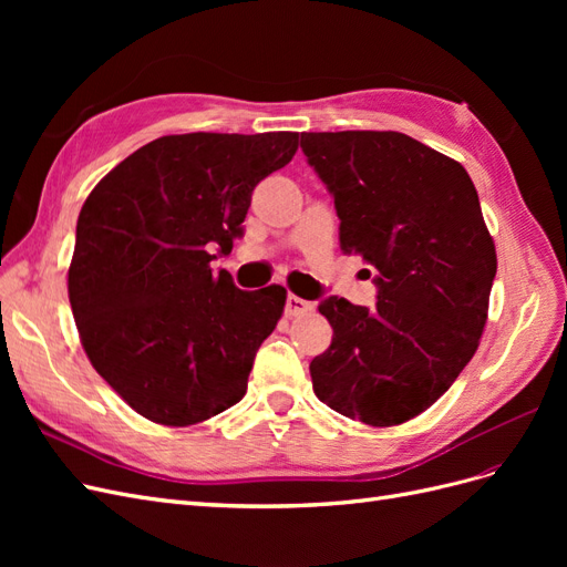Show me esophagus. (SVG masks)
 Listing matches in <instances>:
<instances>
[{
  "instance_id": "1",
  "label": "esophagus",
  "mask_w": 567,
  "mask_h": 567,
  "mask_svg": "<svg viewBox=\"0 0 567 567\" xmlns=\"http://www.w3.org/2000/svg\"><path fill=\"white\" fill-rule=\"evenodd\" d=\"M312 310V302H307L298 296H288L286 298V315L288 317H300V315H307Z\"/></svg>"
}]
</instances>
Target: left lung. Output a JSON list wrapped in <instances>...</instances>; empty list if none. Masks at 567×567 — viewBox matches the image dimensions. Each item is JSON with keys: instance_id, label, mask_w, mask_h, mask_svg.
I'll return each mask as SVG.
<instances>
[{"instance_id": "8db88e82", "label": "left lung", "mask_w": 567, "mask_h": 567, "mask_svg": "<svg viewBox=\"0 0 567 567\" xmlns=\"http://www.w3.org/2000/svg\"><path fill=\"white\" fill-rule=\"evenodd\" d=\"M300 146L333 196L342 252L379 288L373 310L321 300L333 340L310 364L315 394L367 425L404 423L450 390L485 329L496 250L477 192L402 132H302Z\"/></svg>"}]
</instances>
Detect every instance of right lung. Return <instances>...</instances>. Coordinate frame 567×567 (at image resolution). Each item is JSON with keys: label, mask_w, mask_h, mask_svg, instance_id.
<instances>
[{"label": "right lung", "mask_w": 567, "mask_h": 567, "mask_svg": "<svg viewBox=\"0 0 567 567\" xmlns=\"http://www.w3.org/2000/svg\"><path fill=\"white\" fill-rule=\"evenodd\" d=\"M296 151V132L169 134L84 200L68 298L92 367L136 414L184 427L246 394L286 288L248 293L210 262L244 234L252 188Z\"/></svg>", "instance_id": "obj_1"}]
</instances>
